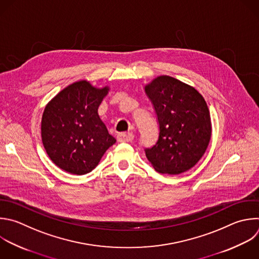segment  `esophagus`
Masks as SVG:
<instances>
[{
    "label": "esophagus",
    "mask_w": 259,
    "mask_h": 259,
    "mask_svg": "<svg viewBox=\"0 0 259 259\" xmlns=\"http://www.w3.org/2000/svg\"><path fill=\"white\" fill-rule=\"evenodd\" d=\"M134 138V135L131 132L125 133V132H121L117 135V140L119 142H130L132 141Z\"/></svg>",
    "instance_id": "1"
}]
</instances>
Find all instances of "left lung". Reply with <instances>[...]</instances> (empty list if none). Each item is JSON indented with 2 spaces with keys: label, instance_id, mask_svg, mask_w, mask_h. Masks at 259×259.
Returning <instances> with one entry per match:
<instances>
[{
  "label": "left lung",
  "instance_id": "8db88e82",
  "mask_svg": "<svg viewBox=\"0 0 259 259\" xmlns=\"http://www.w3.org/2000/svg\"><path fill=\"white\" fill-rule=\"evenodd\" d=\"M158 123L155 144L144 149L160 174L178 175L194 166L211 136L210 115L202 96L190 85L166 75L145 86Z\"/></svg>",
  "mask_w": 259,
  "mask_h": 259
}]
</instances>
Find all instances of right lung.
Masks as SVG:
<instances>
[{
	"instance_id": "obj_1",
	"label": "right lung",
	"mask_w": 259,
	"mask_h": 259,
	"mask_svg": "<svg viewBox=\"0 0 259 259\" xmlns=\"http://www.w3.org/2000/svg\"><path fill=\"white\" fill-rule=\"evenodd\" d=\"M108 91L78 81L59 93L44 111L42 144L53 162L68 173H90L116 142L98 114Z\"/></svg>"
}]
</instances>
